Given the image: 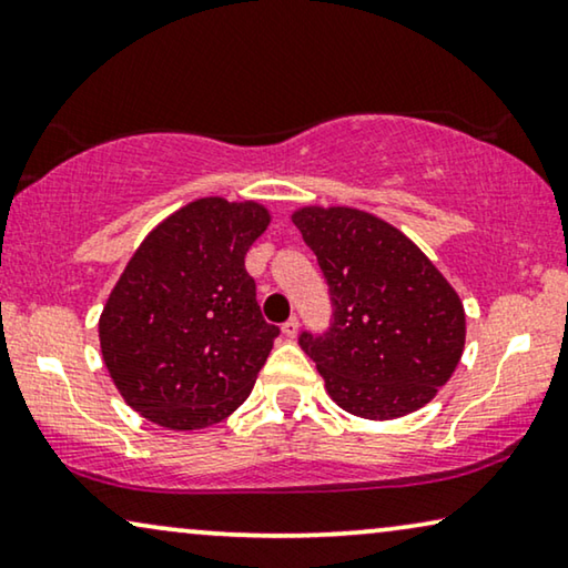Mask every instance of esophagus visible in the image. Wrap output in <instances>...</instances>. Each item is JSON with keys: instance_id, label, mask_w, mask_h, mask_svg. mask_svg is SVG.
I'll return each mask as SVG.
<instances>
[{"instance_id": "obj_1", "label": "esophagus", "mask_w": 568, "mask_h": 568, "mask_svg": "<svg viewBox=\"0 0 568 568\" xmlns=\"http://www.w3.org/2000/svg\"><path fill=\"white\" fill-rule=\"evenodd\" d=\"M282 333L286 335V338H297V333H300V320L297 317H292V320H286V323L282 325Z\"/></svg>"}]
</instances>
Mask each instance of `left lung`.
Wrapping results in <instances>:
<instances>
[{
  "instance_id": "1",
  "label": "left lung",
  "mask_w": 568,
  "mask_h": 568,
  "mask_svg": "<svg viewBox=\"0 0 568 568\" xmlns=\"http://www.w3.org/2000/svg\"><path fill=\"white\" fill-rule=\"evenodd\" d=\"M292 223L331 286L333 327L300 338L331 399L366 420L425 407L456 372L466 343V312L448 278L372 212L307 204Z\"/></svg>"
}]
</instances>
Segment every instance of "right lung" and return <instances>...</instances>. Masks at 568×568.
I'll list each match as a JSON object with an SVG mask.
<instances>
[{
    "instance_id": "obj_1",
    "label": "right lung",
    "mask_w": 568,
    "mask_h": 568,
    "mask_svg": "<svg viewBox=\"0 0 568 568\" xmlns=\"http://www.w3.org/2000/svg\"><path fill=\"white\" fill-rule=\"evenodd\" d=\"M268 223L261 202L202 196L161 220L128 261L100 315V348L145 420L202 430L248 399L278 335L245 271Z\"/></svg>"
}]
</instances>
